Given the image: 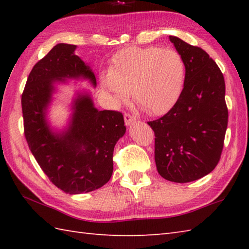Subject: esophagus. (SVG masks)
<instances>
[{"label":"esophagus","mask_w":249,"mask_h":249,"mask_svg":"<svg viewBox=\"0 0 249 249\" xmlns=\"http://www.w3.org/2000/svg\"><path fill=\"white\" fill-rule=\"evenodd\" d=\"M124 120H125V124L127 125V126L131 125L133 123H135V122L137 121V119L135 118V116L130 115L129 113H125V114H124Z\"/></svg>","instance_id":"34e87169"}]
</instances>
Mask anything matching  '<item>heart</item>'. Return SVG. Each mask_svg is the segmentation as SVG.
I'll return each mask as SVG.
<instances>
[{"label": "heart", "mask_w": 249, "mask_h": 249, "mask_svg": "<svg viewBox=\"0 0 249 249\" xmlns=\"http://www.w3.org/2000/svg\"><path fill=\"white\" fill-rule=\"evenodd\" d=\"M185 64L178 52L150 46L119 51L109 72L102 76L103 87L113 103H124L133 92L135 102L151 115L170 110L182 92Z\"/></svg>", "instance_id": "heart-1"}]
</instances>
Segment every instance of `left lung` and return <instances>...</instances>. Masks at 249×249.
Returning <instances> with one entry per match:
<instances>
[{
  "label": "left lung",
  "mask_w": 249,
  "mask_h": 249,
  "mask_svg": "<svg viewBox=\"0 0 249 249\" xmlns=\"http://www.w3.org/2000/svg\"><path fill=\"white\" fill-rule=\"evenodd\" d=\"M185 64L184 88L177 103L155 121L158 173L176 183L203 178L217 166L228 125L225 79L212 57L199 47L169 36Z\"/></svg>",
  "instance_id": "8db88e82"
}]
</instances>
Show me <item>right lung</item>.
Returning <instances> with one entry per match:
<instances>
[{
    "mask_svg": "<svg viewBox=\"0 0 249 249\" xmlns=\"http://www.w3.org/2000/svg\"><path fill=\"white\" fill-rule=\"evenodd\" d=\"M77 46L57 44L32 68L21 97L24 136L32 154L52 184L71 195L93 192L113 172V150L124 136L123 114L94 107L91 95L78 93L68 127L53 131L47 108L56 81L88 79L96 87L89 65L75 54Z\"/></svg>",
    "mask_w": 249,
    "mask_h": 249,
    "instance_id": "add662e5",
    "label": "right lung"
}]
</instances>
